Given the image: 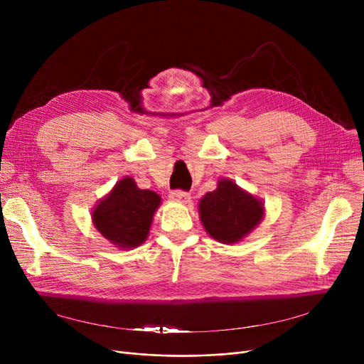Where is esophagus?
Segmentation results:
<instances>
[{
    "label": "esophagus",
    "mask_w": 364,
    "mask_h": 364,
    "mask_svg": "<svg viewBox=\"0 0 364 364\" xmlns=\"http://www.w3.org/2000/svg\"><path fill=\"white\" fill-rule=\"evenodd\" d=\"M169 198L176 202L180 203H188L190 202V195L187 192H183V190H174V192H171Z\"/></svg>",
    "instance_id": "34e87169"
}]
</instances>
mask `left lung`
<instances>
[{"label": "left lung", "instance_id": "obj_1", "mask_svg": "<svg viewBox=\"0 0 364 364\" xmlns=\"http://www.w3.org/2000/svg\"><path fill=\"white\" fill-rule=\"evenodd\" d=\"M205 230L223 243H236L243 239L264 215L261 200L243 192L228 180L218 181L214 192L206 193L199 203Z\"/></svg>", "mask_w": 364, "mask_h": 364}]
</instances>
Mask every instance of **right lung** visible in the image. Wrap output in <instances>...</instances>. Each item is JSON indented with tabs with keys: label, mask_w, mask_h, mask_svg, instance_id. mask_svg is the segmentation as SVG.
Wrapping results in <instances>:
<instances>
[{
	"label": "right lung",
	"mask_w": 364,
	"mask_h": 364,
	"mask_svg": "<svg viewBox=\"0 0 364 364\" xmlns=\"http://www.w3.org/2000/svg\"><path fill=\"white\" fill-rule=\"evenodd\" d=\"M159 203V195L139 188L136 181L127 177L95 206L92 221L95 228L113 245L136 247L146 240Z\"/></svg>",
	"instance_id": "right-lung-1"
}]
</instances>
